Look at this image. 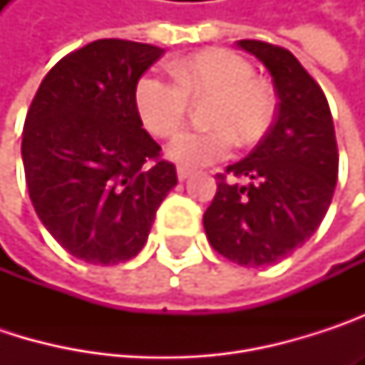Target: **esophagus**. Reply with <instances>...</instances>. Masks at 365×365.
<instances>
[{
  "label": "esophagus",
  "mask_w": 365,
  "mask_h": 365,
  "mask_svg": "<svg viewBox=\"0 0 365 365\" xmlns=\"http://www.w3.org/2000/svg\"><path fill=\"white\" fill-rule=\"evenodd\" d=\"M190 175H192V171H190V169H183V167L178 169V180H180V182H185Z\"/></svg>",
  "instance_id": "1"
}]
</instances>
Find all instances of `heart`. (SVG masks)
Here are the masks:
<instances>
[{"label":"heart","instance_id":"1","mask_svg":"<svg viewBox=\"0 0 365 365\" xmlns=\"http://www.w3.org/2000/svg\"><path fill=\"white\" fill-rule=\"evenodd\" d=\"M175 80L148 73L135 88V101L145 128L156 137L173 135L185 120L190 97H213L209 130H183L167 148L182 167H207L224 160L235 137L252 143L264 135L272 115V91L255 80L252 63L230 50H207L171 67Z\"/></svg>","mask_w":365,"mask_h":365}]
</instances>
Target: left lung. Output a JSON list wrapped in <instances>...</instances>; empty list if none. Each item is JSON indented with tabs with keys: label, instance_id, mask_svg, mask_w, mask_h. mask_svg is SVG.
<instances>
[{
	"label": "left lung",
	"instance_id": "1",
	"mask_svg": "<svg viewBox=\"0 0 365 365\" xmlns=\"http://www.w3.org/2000/svg\"><path fill=\"white\" fill-rule=\"evenodd\" d=\"M237 46L268 69L277 118L247 158L217 175V192L202 215L211 247L241 266H270L304 245L328 213L338 180V148L324 91L279 46L241 39Z\"/></svg>",
	"mask_w": 365,
	"mask_h": 365
}]
</instances>
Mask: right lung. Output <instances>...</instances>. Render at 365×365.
<instances>
[{
  "mask_svg": "<svg viewBox=\"0 0 365 365\" xmlns=\"http://www.w3.org/2000/svg\"><path fill=\"white\" fill-rule=\"evenodd\" d=\"M163 52L97 39L46 73L27 111L21 152L37 217L63 250L88 264L139 254L178 183L135 101L139 78Z\"/></svg>",
  "mask_w": 365,
  "mask_h": 365,
  "instance_id": "obj_1",
  "label": "right lung"
}]
</instances>
